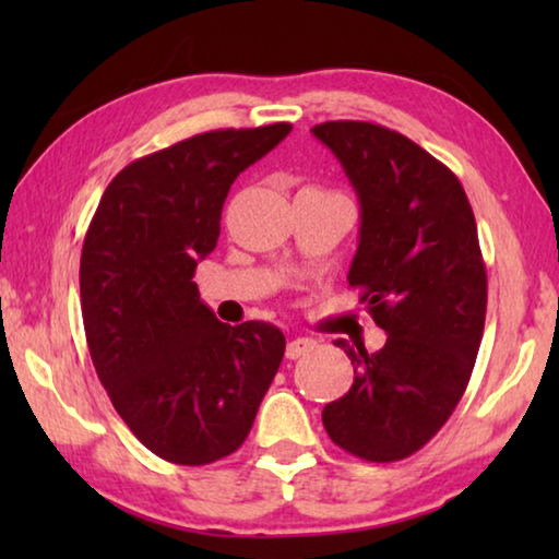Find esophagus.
<instances>
[{
    "instance_id": "obj_1",
    "label": "esophagus",
    "mask_w": 559,
    "mask_h": 559,
    "mask_svg": "<svg viewBox=\"0 0 559 559\" xmlns=\"http://www.w3.org/2000/svg\"><path fill=\"white\" fill-rule=\"evenodd\" d=\"M316 345H318L316 340H310V337H293L290 343H288V347H286V357L288 359H298L302 355L313 353Z\"/></svg>"
}]
</instances>
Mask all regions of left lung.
Here are the masks:
<instances>
[{"label": "left lung", "instance_id": "1", "mask_svg": "<svg viewBox=\"0 0 559 559\" xmlns=\"http://www.w3.org/2000/svg\"><path fill=\"white\" fill-rule=\"evenodd\" d=\"M313 135L357 192L362 224L347 281L386 333L377 353L335 340L355 382L325 406L323 427L357 459L402 461L449 421L476 365L488 300L476 216L459 177L402 132L330 120Z\"/></svg>", "mask_w": 559, "mask_h": 559}]
</instances>
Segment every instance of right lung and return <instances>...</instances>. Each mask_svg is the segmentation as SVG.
<instances>
[{"instance_id": "1", "label": "right lung", "mask_w": 559, "mask_h": 559, "mask_svg": "<svg viewBox=\"0 0 559 559\" xmlns=\"http://www.w3.org/2000/svg\"><path fill=\"white\" fill-rule=\"evenodd\" d=\"M290 130H210L135 159L83 239L93 367L128 429L169 463L204 466L239 449L286 353L276 325L219 323L192 278L219 239L234 179Z\"/></svg>"}]
</instances>
